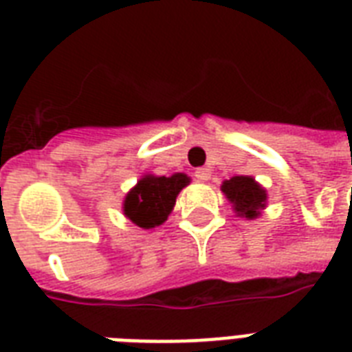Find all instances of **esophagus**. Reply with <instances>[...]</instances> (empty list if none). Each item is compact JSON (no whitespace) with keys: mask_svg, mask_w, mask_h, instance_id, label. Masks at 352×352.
I'll return each mask as SVG.
<instances>
[{"mask_svg":"<svg viewBox=\"0 0 352 352\" xmlns=\"http://www.w3.org/2000/svg\"><path fill=\"white\" fill-rule=\"evenodd\" d=\"M195 179H197L199 182H206L210 179V170L208 168H197L195 170Z\"/></svg>","mask_w":352,"mask_h":352,"instance_id":"34e87169","label":"esophagus"}]
</instances>
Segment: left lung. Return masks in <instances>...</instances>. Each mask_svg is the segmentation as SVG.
Instances as JSON below:
<instances>
[{
    "label": "left lung",
    "mask_w": 352,
    "mask_h": 352,
    "mask_svg": "<svg viewBox=\"0 0 352 352\" xmlns=\"http://www.w3.org/2000/svg\"><path fill=\"white\" fill-rule=\"evenodd\" d=\"M221 190L239 217L256 219L257 215H261V210L267 204V192L265 188H261V184L254 181V177H232L230 181L223 182Z\"/></svg>",
    "instance_id": "obj_1"
}]
</instances>
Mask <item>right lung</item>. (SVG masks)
<instances>
[{"instance_id": "add662e5", "label": "right lung", "mask_w": 352, "mask_h": 352, "mask_svg": "<svg viewBox=\"0 0 352 352\" xmlns=\"http://www.w3.org/2000/svg\"><path fill=\"white\" fill-rule=\"evenodd\" d=\"M190 184V177L173 173L171 177L144 175L124 199V215L137 226L149 230L168 219L182 188Z\"/></svg>"}]
</instances>
